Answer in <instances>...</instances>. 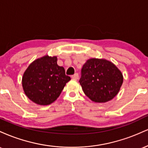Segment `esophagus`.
Masks as SVG:
<instances>
[{"mask_svg": "<svg viewBox=\"0 0 148 148\" xmlns=\"http://www.w3.org/2000/svg\"><path fill=\"white\" fill-rule=\"evenodd\" d=\"M72 79L77 80L78 79H79V74H74V75L72 76Z\"/></svg>", "mask_w": 148, "mask_h": 148, "instance_id": "34e87169", "label": "esophagus"}]
</instances>
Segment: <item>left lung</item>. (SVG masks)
Returning <instances> with one entry per match:
<instances>
[{
  "label": "left lung",
  "instance_id": "1",
  "mask_svg": "<svg viewBox=\"0 0 148 148\" xmlns=\"http://www.w3.org/2000/svg\"><path fill=\"white\" fill-rule=\"evenodd\" d=\"M80 85L92 101L105 103L118 95L123 83L121 71L106 59L90 58L81 69Z\"/></svg>",
  "mask_w": 148,
  "mask_h": 148
}]
</instances>
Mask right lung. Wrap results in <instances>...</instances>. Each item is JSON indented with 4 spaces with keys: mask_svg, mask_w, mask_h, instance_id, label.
Masks as SVG:
<instances>
[{
    "mask_svg": "<svg viewBox=\"0 0 148 148\" xmlns=\"http://www.w3.org/2000/svg\"><path fill=\"white\" fill-rule=\"evenodd\" d=\"M56 56L48 55L29 64L22 77L25 95L38 105H49L60 96L66 84L71 80L63 67L57 64Z\"/></svg>",
    "mask_w": 148,
    "mask_h": 148,
    "instance_id": "add662e5",
    "label": "right lung"
}]
</instances>
